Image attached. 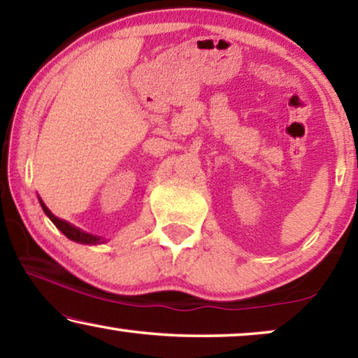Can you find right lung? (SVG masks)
<instances>
[{"label": "right lung", "mask_w": 358, "mask_h": 358, "mask_svg": "<svg viewBox=\"0 0 358 358\" xmlns=\"http://www.w3.org/2000/svg\"><path fill=\"white\" fill-rule=\"evenodd\" d=\"M38 202H41V205H42V208H43V212H45V215L48 218L52 220V223L55 224V227L60 229V231L65 234V236L68 238V239H71V241H75V243H81V244H99V243H102L104 241V239H101L99 236H94V234H90V233H85V231H81L80 228H76V227H73V224H70L68 222H65V220H62V218H57L55 215H53L50 210L47 208V205L42 202V200H38Z\"/></svg>", "instance_id": "right-lung-1"}]
</instances>
